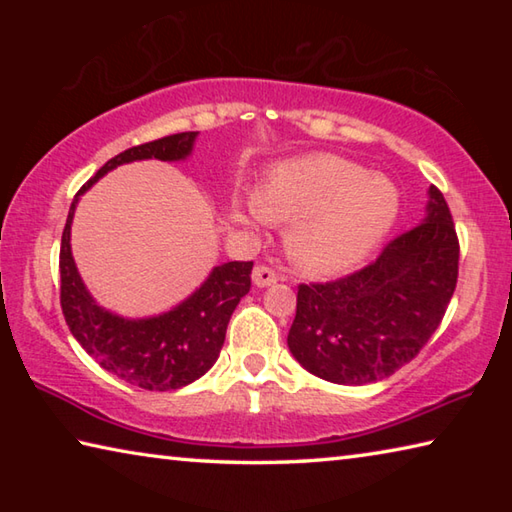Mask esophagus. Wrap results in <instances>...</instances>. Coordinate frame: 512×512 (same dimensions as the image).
Instances as JSON below:
<instances>
[{
	"instance_id": "obj_1",
	"label": "esophagus",
	"mask_w": 512,
	"mask_h": 512,
	"mask_svg": "<svg viewBox=\"0 0 512 512\" xmlns=\"http://www.w3.org/2000/svg\"><path fill=\"white\" fill-rule=\"evenodd\" d=\"M253 284L257 289H264V287H271V284L277 282V273L271 271L268 266H255L253 268Z\"/></svg>"
}]
</instances>
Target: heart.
Returning <instances> with one entry per match:
<instances>
[{
    "instance_id": "heart-1",
    "label": "heart",
    "mask_w": 512,
    "mask_h": 512,
    "mask_svg": "<svg viewBox=\"0 0 512 512\" xmlns=\"http://www.w3.org/2000/svg\"><path fill=\"white\" fill-rule=\"evenodd\" d=\"M400 214V189L339 155L284 160L255 189L250 216L289 221L287 244L307 271L336 275L375 253ZM239 221H248L239 214Z\"/></svg>"
}]
</instances>
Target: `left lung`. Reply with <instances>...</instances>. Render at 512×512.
<instances>
[{
  "mask_svg": "<svg viewBox=\"0 0 512 512\" xmlns=\"http://www.w3.org/2000/svg\"><path fill=\"white\" fill-rule=\"evenodd\" d=\"M422 223L384 248L377 262L327 284H300L289 350L332 384L391 377L436 332L454 296L458 239L443 194L429 187Z\"/></svg>",
  "mask_w": 512,
  "mask_h": 512,
  "instance_id": "left-lung-1",
  "label": "left lung"
}]
</instances>
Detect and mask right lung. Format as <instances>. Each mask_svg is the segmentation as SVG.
<instances>
[{"label":"right lung","instance_id":"obj_1","mask_svg":"<svg viewBox=\"0 0 512 512\" xmlns=\"http://www.w3.org/2000/svg\"><path fill=\"white\" fill-rule=\"evenodd\" d=\"M196 137L198 133L169 135L108 160L74 196L60 239V305L69 332L103 370L146 391H176L214 366L232 311L250 291L253 262L214 266L201 287L162 314L119 316L101 307L85 287L72 255V221L81 196L108 171L140 160L185 162L194 153Z\"/></svg>","mask_w":512,"mask_h":512}]
</instances>
